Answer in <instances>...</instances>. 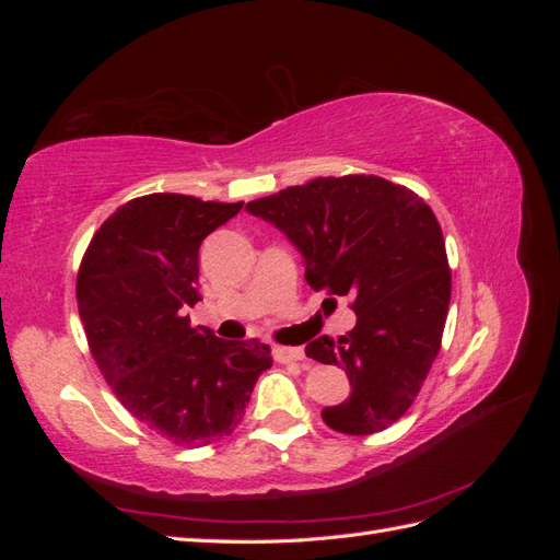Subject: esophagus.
<instances>
[{
  "instance_id": "obj_1",
  "label": "esophagus",
  "mask_w": 560,
  "mask_h": 560,
  "mask_svg": "<svg viewBox=\"0 0 560 560\" xmlns=\"http://www.w3.org/2000/svg\"><path fill=\"white\" fill-rule=\"evenodd\" d=\"M273 358L278 362H284V364L303 362V360H306V350H303L301 346H276L273 348Z\"/></svg>"
}]
</instances>
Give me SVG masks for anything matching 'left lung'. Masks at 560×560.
I'll use <instances>...</instances> for the list:
<instances>
[{
    "instance_id": "8db88e82",
    "label": "left lung",
    "mask_w": 560,
    "mask_h": 560,
    "mask_svg": "<svg viewBox=\"0 0 560 560\" xmlns=\"http://www.w3.org/2000/svg\"><path fill=\"white\" fill-rule=\"evenodd\" d=\"M247 210L299 247L315 292L352 296L354 329L306 346L308 358L343 366L352 385L322 420L354 436L389 428L425 383L448 315L451 268L432 208L401 184L343 175L287 186Z\"/></svg>"
}]
</instances>
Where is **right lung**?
<instances>
[{
  "instance_id": "right-lung-1",
  "label": "right lung",
  "mask_w": 560,
  "mask_h": 560,
  "mask_svg": "<svg viewBox=\"0 0 560 560\" xmlns=\"http://www.w3.org/2000/svg\"><path fill=\"white\" fill-rule=\"evenodd\" d=\"M243 202L149 194L95 231L77 273V306L100 374L149 430L208 446L241 425L270 348L191 327L198 247Z\"/></svg>"
}]
</instances>
